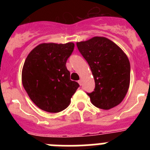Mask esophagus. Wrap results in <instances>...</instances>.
Segmentation results:
<instances>
[{"instance_id":"34e87169","label":"esophagus","mask_w":150,"mask_h":150,"mask_svg":"<svg viewBox=\"0 0 150 150\" xmlns=\"http://www.w3.org/2000/svg\"><path fill=\"white\" fill-rule=\"evenodd\" d=\"M78 83H79V84L80 85V86H82V84H83V80H82V79H79V81H78Z\"/></svg>"}]
</instances>
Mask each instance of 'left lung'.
Masks as SVG:
<instances>
[{"mask_svg":"<svg viewBox=\"0 0 150 150\" xmlns=\"http://www.w3.org/2000/svg\"><path fill=\"white\" fill-rule=\"evenodd\" d=\"M76 46L91 68L95 83L91 102L110 110L122 101L130 85V62L120 46L104 37L77 42Z\"/></svg>","mask_w":150,"mask_h":150,"instance_id":"left-lung-1","label":"left lung"}]
</instances>
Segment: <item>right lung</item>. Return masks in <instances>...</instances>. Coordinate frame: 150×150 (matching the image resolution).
Returning <instances> with one entry per match:
<instances>
[{
  "label": "right lung",
  "mask_w": 150,
  "mask_h": 150,
  "mask_svg": "<svg viewBox=\"0 0 150 150\" xmlns=\"http://www.w3.org/2000/svg\"><path fill=\"white\" fill-rule=\"evenodd\" d=\"M74 43H41L30 51L24 63L22 82L30 100L40 109L59 112L66 109L79 86L70 79L66 62Z\"/></svg>",
  "instance_id": "right-lung-1"
}]
</instances>
